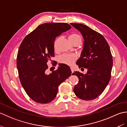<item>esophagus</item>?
Listing matches in <instances>:
<instances>
[{
	"mask_svg": "<svg viewBox=\"0 0 127 127\" xmlns=\"http://www.w3.org/2000/svg\"><path fill=\"white\" fill-rule=\"evenodd\" d=\"M70 69H71V72L73 73V72H74V69H73L72 67H70Z\"/></svg>",
	"mask_w": 127,
	"mask_h": 127,
	"instance_id": "obj_1",
	"label": "esophagus"
}]
</instances>
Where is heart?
<instances>
[{
  "label": "heart",
  "mask_w": 127,
  "mask_h": 127,
  "mask_svg": "<svg viewBox=\"0 0 127 127\" xmlns=\"http://www.w3.org/2000/svg\"><path fill=\"white\" fill-rule=\"evenodd\" d=\"M81 38L80 36L78 34L72 33L70 35L69 40L72 43L73 40H74L78 38ZM60 38H57L56 39L54 43V49L55 51H57L58 49V44ZM76 60V56L74 55H63L59 58V62L61 63H63L64 64L67 65H72L74 63L75 61Z\"/></svg>",
  "instance_id": "1"
}]
</instances>
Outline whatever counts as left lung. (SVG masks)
<instances>
[{
  "instance_id": "obj_1",
  "label": "left lung",
  "mask_w": 127,
  "mask_h": 127,
  "mask_svg": "<svg viewBox=\"0 0 127 127\" xmlns=\"http://www.w3.org/2000/svg\"><path fill=\"white\" fill-rule=\"evenodd\" d=\"M84 38L83 49L76 62L79 68H87V73L76 71L79 81L73 91L79 98L88 101L98 97L103 92L111 78L113 64L109 44L98 32L82 24L71 23Z\"/></svg>"
}]
</instances>
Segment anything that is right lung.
<instances>
[{
  "label": "right lung",
  "instance_id": "right-lung-1",
  "mask_svg": "<svg viewBox=\"0 0 127 127\" xmlns=\"http://www.w3.org/2000/svg\"><path fill=\"white\" fill-rule=\"evenodd\" d=\"M71 28L67 23H44L28 34L20 44L17 57L19 77L25 92L34 102H51L57 95L59 85L71 75L65 64L59 65L51 73H45L47 62L55 56L56 38Z\"/></svg>",
  "mask_w": 127,
  "mask_h": 127
}]
</instances>
